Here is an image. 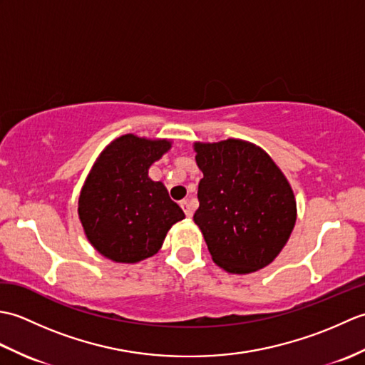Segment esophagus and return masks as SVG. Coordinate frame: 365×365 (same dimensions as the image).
<instances>
[{
	"label": "esophagus",
	"mask_w": 365,
	"mask_h": 365,
	"mask_svg": "<svg viewBox=\"0 0 365 365\" xmlns=\"http://www.w3.org/2000/svg\"><path fill=\"white\" fill-rule=\"evenodd\" d=\"M180 207L183 208V212H185V215H187V218H191V216H192V208H191L188 200H182Z\"/></svg>",
	"instance_id": "34e87169"
}]
</instances>
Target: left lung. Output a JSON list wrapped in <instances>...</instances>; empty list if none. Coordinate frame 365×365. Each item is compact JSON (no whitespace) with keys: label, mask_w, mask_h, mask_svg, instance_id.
Returning a JSON list of instances; mask_svg holds the SVG:
<instances>
[{"label":"left lung","mask_w":365,"mask_h":365,"mask_svg":"<svg viewBox=\"0 0 365 365\" xmlns=\"http://www.w3.org/2000/svg\"><path fill=\"white\" fill-rule=\"evenodd\" d=\"M200 227L212 259L229 273H252L276 259L297 221L289 182L260 147L227 139L195 144Z\"/></svg>","instance_id":"left-lung-1"}]
</instances>
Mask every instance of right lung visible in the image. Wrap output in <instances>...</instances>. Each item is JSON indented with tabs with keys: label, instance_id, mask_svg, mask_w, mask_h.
<instances>
[{
	"label": "right lung",
	"instance_id": "right-lung-1",
	"mask_svg": "<svg viewBox=\"0 0 365 365\" xmlns=\"http://www.w3.org/2000/svg\"><path fill=\"white\" fill-rule=\"evenodd\" d=\"M170 147L135 135L115 139L100 155L84 183L78 213L96 250L120 263L157 254L173 224L185 218L149 168Z\"/></svg>",
	"mask_w": 365,
	"mask_h": 365
}]
</instances>
